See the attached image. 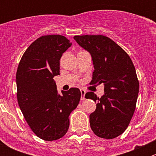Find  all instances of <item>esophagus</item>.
Instances as JSON below:
<instances>
[{
    "label": "esophagus",
    "instance_id": "1",
    "mask_svg": "<svg viewBox=\"0 0 156 156\" xmlns=\"http://www.w3.org/2000/svg\"><path fill=\"white\" fill-rule=\"evenodd\" d=\"M81 100H85V97H84V96H85L86 90L84 89H81Z\"/></svg>",
    "mask_w": 156,
    "mask_h": 156
}]
</instances>
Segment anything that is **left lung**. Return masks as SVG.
I'll use <instances>...</instances> for the list:
<instances>
[{"instance_id": "obj_1", "label": "left lung", "mask_w": 156, "mask_h": 156, "mask_svg": "<svg viewBox=\"0 0 156 156\" xmlns=\"http://www.w3.org/2000/svg\"><path fill=\"white\" fill-rule=\"evenodd\" d=\"M74 39L92 56L94 70L90 84H104L105 94L100 98L93 92L85 94L97 103L90 115L91 129L101 138L117 137L128 127L136 108L139 81L133 62L106 36L75 35Z\"/></svg>"}]
</instances>
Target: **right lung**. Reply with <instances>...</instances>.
<instances>
[{"mask_svg":"<svg viewBox=\"0 0 156 156\" xmlns=\"http://www.w3.org/2000/svg\"><path fill=\"white\" fill-rule=\"evenodd\" d=\"M71 45L60 34L41 36L26 49L17 68L19 106L31 130L44 140H56L66 133L69 115L81 99L77 87L60 95L53 79L59 75V59Z\"/></svg>","mask_w":156,"mask_h":156,"instance_id":"1","label":"right lung"}]
</instances>
